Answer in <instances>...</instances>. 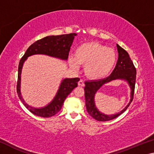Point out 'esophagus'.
I'll return each instance as SVG.
<instances>
[{
  "label": "esophagus",
  "instance_id": "1",
  "mask_svg": "<svg viewBox=\"0 0 154 154\" xmlns=\"http://www.w3.org/2000/svg\"><path fill=\"white\" fill-rule=\"evenodd\" d=\"M78 85H79V86H84L85 84H84V82L82 79H81L79 81V82H78Z\"/></svg>",
  "mask_w": 154,
  "mask_h": 154
}]
</instances>
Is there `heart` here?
I'll return each instance as SVG.
<instances>
[{
    "label": "heart",
    "instance_id": "obj_1",
    "mask_svg": "<svg viewBox=\"0 0 154 154\" xmlns=\"http://www.w3.org/2000/svg\"><path fill=\"white\" fill-rule=\"evenodd\" d=\"M116 53L113 49L96 42L83 43L75 51V58L70 59L71 66L78 69L84 65L85 75L92 79H100L108 75L116 63Z\"/></svg>",
    "mask_w": 154,
    "mask_h": 154
}]
</instances>
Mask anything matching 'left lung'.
I'll use <instances>...</instances> for the list:
<instances>
[{"label":"left lung","mask_w":154,"mask_h":154,"mask_svg":"<svg viewBox=\"0 0 154 154\" xmlns=\"http://www.w3.org/2000/svg\"><path fill=\"white\" fill-rule=\"evenodd\" d=\"M117 48H118V60L117 62L116 68L114 69L110 76L105 78V79L88 81V82H85V86L84 88V91L85 105H86L87 111L88 113L94 119L100 122L109 121L118 118L119 116H120L122 113H123L126 110L134 98L137 75L136 68H135L132 60L130 59L128 53L118 44H117ZM117 79H125L129 82L132 90L131 98L129 105L120 113L112 115V116H106L99 112L96 109L94 105L93 97L96 92L104 84Z\"/></svg>","instance_id":"1"}]
</instances>
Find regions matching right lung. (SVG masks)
<instances>
[{"mask_svg": "<svg viewBox=\"0 0 154 154\" xmlns=\"http://www.w3.org/2000/svg\"><path fill=\"white\" fill-rule=\"evenodd\" d=\"M76 35V33H71L67 34V35L46 36V37L36 41L32 43L28 48L24 55L21 58L19 66H18L17 93L22 103L24 104L28 110L34 115L43 117V118H49V117L58 113V112L61 109L65 99L68 95L72 92V90L75 88L77 86V82L79 81V78L64 79L53 101L45 107L36 109L26 103L21 96L20 79L23 63L28 56L38 54L56 57V58H61L62 60H67L69 57L70 48H71L72 41H73L74 36Z\"/></svg>", "mask_w": 154, "mask_h": 154, "instance_id": "obj_1", "label": "right lung"}]
</instances>
